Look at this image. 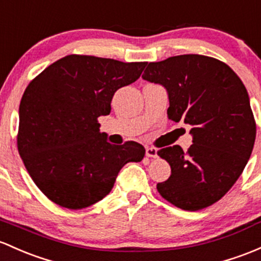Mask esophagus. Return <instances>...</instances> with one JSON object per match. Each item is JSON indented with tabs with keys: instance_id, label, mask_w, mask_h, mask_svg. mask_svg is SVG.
<instances>
[{
	"instance_id": "obj_1",
	"label": "esophagus",
	"mask_w": 261,
	"mask_h": 261,
	"mask_svg": "<svg viewBox=\"0 0 261 261\" xmlns=\"http://www.w3.org/2000/svg\"><path fill=\"white\" fill-rule=\"evenodd\" d=\"M145 155L149 156V158H156V155H158V150H156L155 148L148 147L147 149H145Z\"/></svg>"
}]
</instances>
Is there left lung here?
Returning a JSON list of instances; mask_svg holds the SVG:
<instances>
[{"label":"left lung","instance_id":"left-lung-1","mask_svg":"<svg viewBox=\"0 0 261 261\" xmlns=\"http://www.w3.org/2000/svg\"><path fill=\"white\" fill-rule=\"evenodd\" d=\"M142 78L167 89L169 119L192 127L187 152L179 145L158 150L172 168L169 178L156 184L159 194L189 212L217 203L243 173L256 137L242 80L228 64L201 55L150 62Z\"/></svg>","mask_w":261,"mask_h":261}]
</instances>
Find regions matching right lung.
<instances>
[{
  "mask_svg": "<svg viewBox=\"0 0 261 261\" xmlns=\"http://www.w3.org/2000/svg\"><path fill=\"white\" fill-rule=\"evenodd\" d=\"M147 62L69 55L27 86L19 105L18 153L40 190L63 208L102 200L119 170L141 162L142 144L107 142L98 118L111 113L114 93L136 82Z\"/></svg>",
  "mask_w": 261,
  "mask_h": 261,
  "instance_id": "obj_1",
  "label": "right lung"
}]
</instances>
